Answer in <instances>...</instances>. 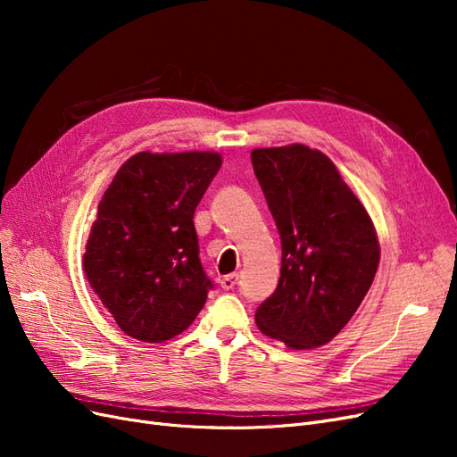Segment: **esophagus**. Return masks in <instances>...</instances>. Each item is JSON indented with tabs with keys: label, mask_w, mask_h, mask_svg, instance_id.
<instances>
[{
	"label": "esophagus",
	"mask_w": 457,
	"mask_h": 457,
	"mask_svg": "<svg viewBox=\"0 0 457 457\" xmlns=\"http://www.w3.org/2000/svg\"><path fill=\"white\" fill-rule=\"evenodd\" d=\"M237 282H238V274H228V276H223V278L219 280V284H220V287L223 289H232L234 286H237Z\"/></svg>",
	"instance_id": "34e87169"
}]
</instances>
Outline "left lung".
<instances>
[{
  "label": "left lung",
  "mask_w": 457,
  "mask_h": 457,
  "mask_svg": "<svg viewBox=\"0 0 457 457\" xmlns=\"http://www.w3.org/2000/svg\"><path fill=\"white\" fill-rule=\"evenodd\" d=\"M252 163L282 242L280 280L255 320L292 349L334 339L379 265L376 230L337 168L305 145L257 148Z\"/></svg>",
  "instance_id": "1"
}]
</instances>
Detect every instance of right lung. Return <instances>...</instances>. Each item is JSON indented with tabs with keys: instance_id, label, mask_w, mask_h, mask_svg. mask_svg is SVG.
Masks as SVG:
<instances>
[{
	"instance_id": "add662e5",
	"label": "right lung",
	"mask_w": 457,
	"mask_h": 457,
	"mask_svg": "<svg viewBox=\"0 0 457 457\" xmlns=\"http://www.w3.org/2000/svg\"><path fill=\"white\" fill-rule=\"evenodd\" d=\"M219 168L215 152H139L106 188L84 270L128 336L171 339L202 311L213 282L202 267L192 219Z\"/></svg>"
}]
</instances>
